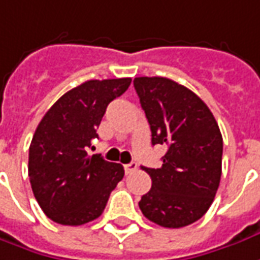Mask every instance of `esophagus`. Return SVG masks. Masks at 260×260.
<instances>
[{
  "label": "esophagus",
  "instance_id": "esophagus-1",
  "mask_svg": "<svg viewBox=\"0 0 260 260\" xmlns=\"http://www.w3.org/2000/svg\"><path fill=\"white\" fill-rule=\"evenodd\" d=\"M123 168H125V172H126V174H132L134 171H137L138 165L137 162H131V164H126Z\"/></svg>",
  "mask_w": 260,
  "mask_h": 260
}]
</instances>
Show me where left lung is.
<instances>
[{
  "label": "left lung",
  "mask_w": 260,
  "mask_h": 260,
  "mask_svg": "<svg viewBox=\"0 0 260 260\" xmlns=\"http://www.w3.org/2000/svg\"><path fill=\"white\" fill-rule=\"evenodd\" d=\"M134 86L152 145L167 148L162 167H142L152 188L139 208L159 226H188L206 213L219 188L223 141L218 122L197 93L172 79L139 77Z\"/></svg>",
  "instance_id": "8db88e82"
}]
</instances>
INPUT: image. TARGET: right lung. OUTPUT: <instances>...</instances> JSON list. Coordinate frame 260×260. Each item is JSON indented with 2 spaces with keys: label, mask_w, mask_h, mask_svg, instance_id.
I'll use <instances>...</instances> for the list:
<instances>
[{
  "label": "right lung",
  "mask_w": 260,
  "mask_h": 260,
  "mask_svg": "<svg viewBox=\"0 0 260 260\" xmlns=\"http://www.w3.org/2000/svg\"><path fill=\"white\" fill-rule=\"evenodd\" d=\"M131 78L91 79L56 101L38 123L29 145L28 175L34 197L56 223L79 226L100 218L123 178L121 164L89 156L108 104L121 96Z\"/></svg>",
  "instance_id": "add662e5"
}]
</instances>
